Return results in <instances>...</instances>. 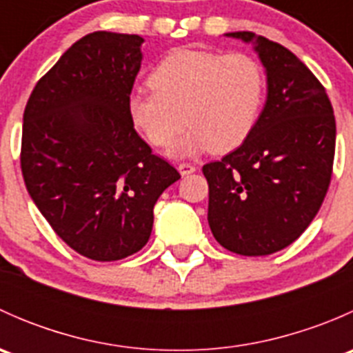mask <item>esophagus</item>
<instances>
[{
    "label": "esophagus",
    "instance_id": "obj_1",
    "mask_svg": "<svg viewBox=\"0 0 353 353\" xmlns=\"http://www.w3.org/2000/svg\"><path fill=\"white\" fill-rule=\"evenodd\" d=\"M177 170H179L181 176H190V174H193L194 170H196V167L191 165V163L183 162V163H179V165H177Z\"/></svg>",
    "mask_w": 353,
    "mask_h": 353
}]
</instances>
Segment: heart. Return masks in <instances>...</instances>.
I'll return each mask as SVG.
<instances>
[{"mask_svg": "<svg viewBox=\"0 0 353 353\" xmlns=\"http://www.w3.org/2000/svg\"><path fill=\"white\" fill-rule=\"evenodd\" d=\"M154 92H137L128 101L131 121L157 148L174 145V155L239 147L258 119L265 95V73L244 52L220 54L177 49L150 74Z\"/></svg>", "mask_w": 353, "mask_h": 353, "instance_id": "heart-1", "label": "heart"}]
</instances>
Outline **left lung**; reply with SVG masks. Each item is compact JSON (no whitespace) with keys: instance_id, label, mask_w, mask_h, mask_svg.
Instances as JSON below:
<instances>
[{"instance_id":"1","label":"left lung","mask_w":353,"mask_h":353,"mask_svg":"<svg viewBox=\"0 0 353 353\" xmlns=\"http://www.w3.org/2000/svg\"><path fill=\"white\" fill-rule=\"evenodd\" d=\"M266 70V104L239 148L203 165L216 243L266 256L301 237L321 208L333 170L336 123L325 87L294 52L252 32Z\"/></svg>"}]
</instances>
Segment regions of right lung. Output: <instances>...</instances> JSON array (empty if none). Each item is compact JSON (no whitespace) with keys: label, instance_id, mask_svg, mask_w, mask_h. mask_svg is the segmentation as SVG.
<instances>
[{"label":"right lung","instance_id":"right-lung-1","mask_svg":"<svg viewBox=\"0 0 353 353\" xmlns=\"http://www.w3.org/2000/svg\"><path fill=\"white\" fill-rule=\"evenodd\" d=\"M143 37L99 30L74 42L32 90L22 174L49 225L78 254L116 261L148 243L154 206L179 172L128 112Z\"/></svg>","mask_w":353,"mask_h":353}]
</instances>
